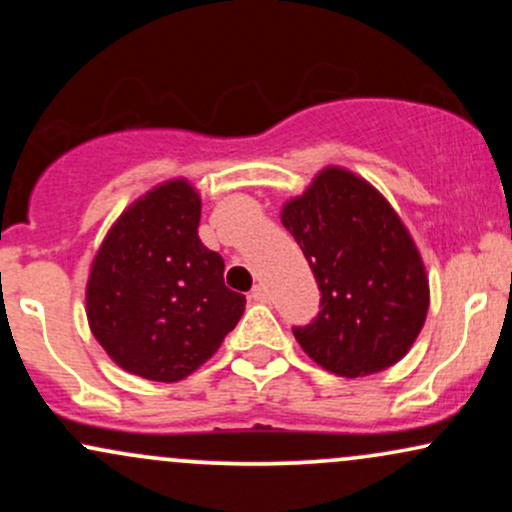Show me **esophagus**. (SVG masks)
Wrapping results in <instances>:
<instances>
[{"label": "esophagus", "instance_id": "esophagus-1", "mask_svg": "<svg viewBox=\"0 0 512 512\" xmlns=\"http://www.w3.org/2000/svg\"><path fill=\"white\" fill-rule=\"evenodd\" d=\"M250 301H255V303H267V301H269V291L264 289L262 284H257L255 289L250 291Z\"/></svg>", "mask_w": 512, "mask_h": 512}]
</instances>
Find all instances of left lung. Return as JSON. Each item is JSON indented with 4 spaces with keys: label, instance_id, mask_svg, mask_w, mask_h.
Returning <instances> with one entry per match:
<instances>
[{
    "label": "left lung",
    "instance_id": "1",
    "mask_svg": "<svg viewBox=\"0 0 512 512\" xmlns=\"http://www.w3.org/2000/svg\"><path fill=\"white\" fill-rule=\"evenodd\" d=\"M320 289V313L293 327L330 373L358 378L395 366L428 313V276L390 202L351 170L330 166L281 209Z\"/></svg>",
    "mask_w": 512,
    "mask_h": 512
}]
</instances>
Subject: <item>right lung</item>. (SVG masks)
<instances>
[{"mask_svg": "<svg viewBox=\"0 0 512 512\" xmlns=\"http://www.w3.org/2000/svg\"><path fill=\"white\" fill-rule=\"evenodd\" d=\"M202 199L168 180L122 211L86 284L93 337L120 368L178 383L216 354L245 296L223 284L219 252L197 236Z\"/></svg>", "mask_w": 512, "mask_h": 512, "instance_id": "1", "label": "right lung"}]
</instances>
